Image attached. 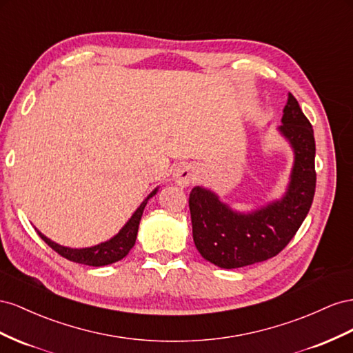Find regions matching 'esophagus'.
Returning a JSON list of instances; mask_svg holds the SVG:
<instances>
[{"label": "esophagus", "mask_w": 353, "mask_h": 353, "mask_svg": "<svg viewBox=\"0 0 353 353\" xmlns=\"http://www.w3.org/2000/svg\"><path fill=\"white\" fill-rule=\"evenodd\" d=\"M195 176H196V168L194 165L180 164L174 170L173 180H174V183L179 185L180 188H186L194 182Z\"/></svg>", "instance_id": "1"}]
</instances>
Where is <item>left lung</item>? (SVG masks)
<instances>
[{
  "instance_id": "8db88e82",
  "label": "left lung",
  "mask_w": 353,
  "mask_h": 353,
  "mask_svg": "<svg viewBox=\"0 0 353 353\" xmlns=\"http://www.w3.org/2000/svg\"><path fill=\"white\" fill-rule=\"evenodd\" d=\"M281 123L278 133L294 155L283 196L244 213L204 186H195L189 195L195 247L219 268L236 269L276 256L309 213L316 185L314 128L291 93Z\"/></svg>"
}]
</instances>
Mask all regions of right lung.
Listing matches in <instances>:
<instances>
[{
    "label": "right lung",
    "instance_id": "right-lung-1",
    "mask_svg": "<svg viewBox=\"0 0 353 353\" xmlns=\"http://www.w3.org/2000/svg\"><path fill=\"white\" fill-rule=\"evenodd\" d=\"M157 192H158V186L142 201V204L137 207V210L132 214V217L127 220V223L119 229V232L117 235L93 247H84V248L65 247L47 238L44 234L39 232L37 228L35 230L38 232V235L44 239V243L52 247L56 253H59L60 256L70 261H75V263L96 266V268L115 263V261L124 259L128 254V251L132 250L133 245L136 244L139 223H140V219H142L143 210L148 204V201Z\"/></svg>",
    "mask_w": 353,
    "mask_h": 353
}]
</instances>
